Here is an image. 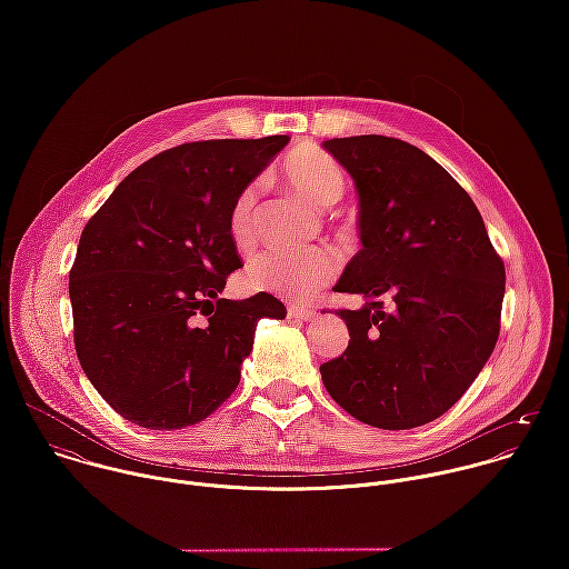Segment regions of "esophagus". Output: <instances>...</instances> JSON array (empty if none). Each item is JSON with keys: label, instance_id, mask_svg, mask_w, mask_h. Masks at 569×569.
Returning a JSON list of instances; mask_svg holds the SVG:
<instances>
[{"label": "esophagus", "instance_id": "34e87169", "mask_svg": "<svg viewBox=\"0 0 569 569\" xmlns=\"http://www.w3.org/2000/svg\"><path fill=\"white\" fill-rule=\"evenodd\" d=\"M315 310L312 308H303V306H290L288 308V317H292V319H301V321H310V319H315Z\"/></svg>", "mask_w": 569, "mask_h": 569}]
</instances>
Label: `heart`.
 <instances>
[{
	"instance_id": "obj_1",
	"label": "heart",
	"mask_w": 569,
	"mask_h": 569,
	"mask_svg": "<svg viewBox=\"0 0 569 569\" xmlns=\"http://www.w3.org/2000/svg\"><path fill=\"white\" fill-rule=\"evenodd\" d=\"M281 178L301 200L317 209L336 204L347 189L342 167L331 154L312 146H299L286 154L281 164ZM257 198L259 184H250L236 196L229 209V233L238 246H246L252 238ZM338 266V254L327 248H272L250 263L246 283L252 290L303 301L336 277Z\"/></svg>"
}]
</instances>
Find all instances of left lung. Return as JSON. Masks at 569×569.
<instances>
[{"label": "left lung", "mask_w": 569, "mask_h": 569, "mask_svg": "<svg viewBox=\"0 0 569 569\" xmlns=\"http://www.w3.org/2000/svg\"><path fill=\"white\" fill-rule=\"evenodd\" d=\"M323 148L360 200L362 250L336 290L365 297L362 308L338 310L351 340L319 367L323 387L367 426H426L452 408L496 349L505 263L470 196L421 148L382 134Z\"/></svg>", "instance_id": "1"}]
</instances>
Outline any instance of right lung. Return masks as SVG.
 I'll return each instance as SVG.
<instances>
[{
  "label": "right lung",
  "instance_id": "right-lung-1",
  "mask_svg": "<svg viewBox=\"0 0 569 569\" xmlns=\"http://www.w3.org/2000/svg\"><path fill=\"white\" fill-rule=\"evenodd\" d=\"M288 134L211 139L134 169L80 233L69 299L76 356L123 419L148 430L204 421L231 396L257 321L286 317L259 292L220 297L242 268L229 209Z\"/></svg>",
  "mask_w": 569,
  "mask_h": 569
}]
</instances>
